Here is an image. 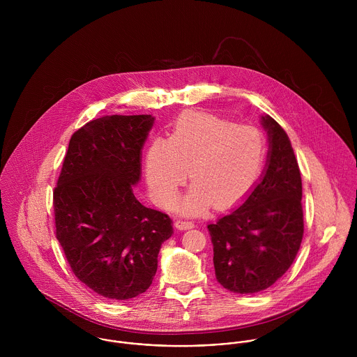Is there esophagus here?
<instances>
[{
  "instance_id": "esophagus-1",
  "label": "esophagus",
  "mask_w": 357,
  "mask_h": 357,
  "mask_svg": "<svg viewBox=\"0 0 357 357\" xmlns=\"http://www.w3.org/2000/svg\"><path fill=\"white\" fill-rule=\"evenodd\" d=\"M174 225L177 229H191L194 228V222L192 221H188V220H176L174 221Z\"/></svg>"
}]
</instances>
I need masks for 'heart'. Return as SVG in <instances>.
I'll return each instance as SVG.
<instances>
[{"label": "heart", "mask_w": 357, "mask_h": 357, "mask_svg": "<svg viewBox=\"0 0 357 357\" xmlns=\"http://www.w3.org/2000/svg\"><path fill=\"white\" fill-rule=\"evenodd\" d=\"M264 158V136L255 126L188 111L176 121L170 139L151 142L146 176L160 206H170L191 172L194 184L178 202L183 213L201 214L213 204L231 210L255 188Z\"/></svg>", "instance_id": "obj_1"}]
</instances>
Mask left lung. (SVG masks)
I'll list each match as a JSON object with an SVG mask.
<instances>
[{
  "mask_svg": "<svg viewBox=\"0 0 357 357\" xmlns=\"http://www.w3.org/2000/svg\"><path fill=\"white\" fill-rule=\"evenodd\" d=\"M266 167L238 208L208 224L217 282L227 290L253 294L271 287L291 266L304 236L303 183L283 128L269 115Z\"/></svg>",
  "mask_w": 357,
  "mask_h": 357,
  "instance_id": "obj_1",
  "label": "left lung"
}]
</instances>
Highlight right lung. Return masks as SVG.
<instances>
[{"instance_id":"obj_1","label":"right lung","mask_w":357,"mask_h":357,"mask_svg":"<svg viewBox=\"0 0 357 357\" xmlns=\"http://www.w3.org/2000/svg\"><path fill=\"white\" fill-rule=\"evenodd\" d=\"M151 115H105L70 139L53 191L56 238L74 275L98 296L129 300L153 283L167 214L140 204L132 190Z\"/></svg>"}]
</instances>
